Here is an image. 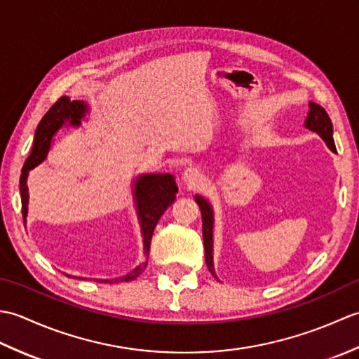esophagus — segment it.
<instances>
[{"label": "esophagus", "instance_id": "esophagus-1", "mask_svg": "<svg viewBox=\"0 0 359 359\" xmlns=\"http://www.w3.org/2000/svg\"><path fill=\"white\" fill-rule=\"evenodd\" d=\"M182 182H184V184L188 185L189 188H196L201 185L202 174L197 168H187L184 174H182Z\"/></svg>", "mask_w": 359, "mask_h": 359}]
</instances>
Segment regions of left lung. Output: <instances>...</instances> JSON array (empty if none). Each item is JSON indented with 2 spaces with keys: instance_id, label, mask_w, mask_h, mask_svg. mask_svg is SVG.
Here are the masks:
<instances>
[{
  "instance_id": "8db88e82",
  "label": "left lung",
  "mask_w": 359,
  "mask_h": 359,
  "mask_svg": "<svg viewBox=\"0 0 359 359\" xmlns=\"http://www.w3.org/2000/svg\"><path fill=\"white\" fill-rule=\"evenodd\" d=\"M304 126L310 131L316 133L321 139L325 142L327 147L332 151H334V142H333V125L329 117V114L325 112L323 106H319L313 102L309 103V114L304 121ZM196 202L199 205L202 212V233H203V245H205V262L212 276H216L215 264H212V228H215V211H212L211 203L205 199V197L197 194Z\"/></svg>"
}]
</instances>
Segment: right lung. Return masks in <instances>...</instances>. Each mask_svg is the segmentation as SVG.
I'll use <instances>...</instances> for the list:
<instances>
[{
  "label": "right lung",
  "instance_id": "add662e5",
  "mask_svg": "<svg viewBox=\"0 0 359 359\" xmlns=\"http://www.w3.org/2000/svg\"><path fill=\"white\" fill-rule=\"evenodd\" d=\"M89 114V104L83 100H71L69 97H60L58 102L44 114L40 123H38L34 135V144L30 149V154L26 158L25 166H22L21 177H20V194H21V211L22 219L27 217V205H29V189H27V177L29 171L34 170L35 166L43 163L46 157L49 154L52 147L53 137L63 126L69 125L72 128L81 126V121ZM177 185H175L174 175L170 172H151V174H140L133 180V199L135 203L137 217H139L140 231L143 238V253H149L151 238L154 233V228L162 217L166 208L175 201L177 194ZM148 262V261H147ZM147 262L143 265L135 266L133 271H129L123 276L114 279H97V282H112L118 280H134L137 276H140ZM69 278H77L71 276ZM83 279V278H79ZM86 279V278H85Z\"/></svg>",
  "mask_w": 359,
  "mask_h": 359
}]
</instances>
